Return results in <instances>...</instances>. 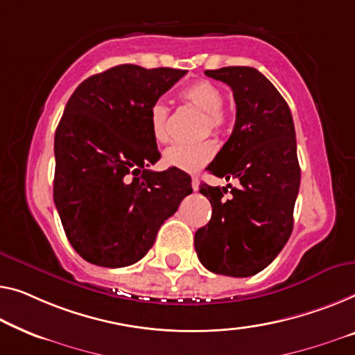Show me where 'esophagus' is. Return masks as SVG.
<instances>
[{
    "label": "esophagus",
    "instance_id": "esophagus-1",
    "mask_svg": "<svg viewBox=\"0 0 355 355\" xmlns=\"http://www.w3.org/2000/svg\"><path fill=\"white\" fill-rule=\"evenodd\" d=\"M191 187H193V189H194V191H198V189H199V178H198V177H193Z\"/></svg>",
    "mask_w": 355,
    "mask_h": 355
}]
</instances>
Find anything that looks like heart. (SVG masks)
<instances>
[{"label": "heart", "mask_w": 355, "mask_h": 355, "mask_svg": "<svg viewBox=\"0 0 355 355\" xmlns=\"http://www.w3.org/2000/svg\"><path fill=\"white\" fill-rule=\"evenodd\" d=\"M183 102L202 111V134H223L230 123V114L223 108V92L207 79H198L180 92ZM168 110L162 102H156L150 108V127L156 141H167ZM216 153L214 140H200L198 144H173L164 151V164L183 172H198L211 161Z\"/></svg>", "instance_id": "1"}]
</instances>
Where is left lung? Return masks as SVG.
Listing matches in <instances>:
<instances>
[{
	"label": "left lung",
	"instance_id": "8db88e82",
	"mask_svg": "<svg viewBox=\"0 0 355 355\" xmlns=\"http://www.w3.org/2000/svg\"><path fill=\"white\" fill-rule=\"evenodd\" d=\"M205 75L228 84L236 124L209 166L211 175L241 184H200L211 218L194 236L199 261L209 271L248 277L263 271L287 244L301 171L292 113L269 79L250 67H225Z\"/></svg>",
	"mask_w": 355,
	"mask_h": 355
}]
</instances>
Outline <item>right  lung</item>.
Segmentation results:
<instances>
[{"label":"right lung","mask_w":355,"mask_h":355,"mask_svg":"<svg viewBox=\"0 0 355 355\" xmlns=\"http://www.w3.org/2000/svg\"><path fill=\"white\" fill-rule=\"evenodd\" d=\"M187 70L118 65L87 78L55 130L54 202L84 260L124 268L144 258L161 225L193 193L178 168L157 162L150 108Z\"/></svg>","instance_id":"right-lung-1"}]
</instances>
